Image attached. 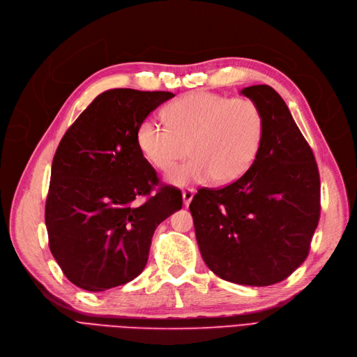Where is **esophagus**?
Listing matches in <instances>:
<instances>
[{
    "label": "esophagus",
    "instance_id": "1",
    "mask_svg": "<svg viewBox=\"0 0 357 357\" xmlns=\"http://www.w3.org/2000/svg\"><path fill=\"white\" fill-rule=\"evenodd\" d=\"M181 196H183V203H184V206L188 208V206L190 205V202H192L193 196H195V190H193V189H185V190H183Z\"/></svg>",
    "mask_w": 357,
    "mask_h": 357
}]
</instances>
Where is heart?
Here are the masks:
<instances>
[{
  "instance_id": "heart-1",
  "label": "heart",
  "mask_w": 357,
  "mask_h": 357,
  "mask_svg": "<svg viewBox=\"0 0 357 357\" xmlns=\"http://www.w3.org/2000/svg\"><path fill=\"white\" fill-rule=\"evenodd\" d=\"M162 116L167 126L154 119H145L138 126L137 145L160 172L190 152V160L167 174L173 185L232 183L247 173L259 154L264 121L250 98L195 91L169 103Z\"/></svg>"
}]
</instances>
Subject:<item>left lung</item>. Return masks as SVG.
<instances>
[{"label":"left lung","mask_w":357,"mask_h":357,"mask_svg":"<svg viewBox=\"0 0 357 357\" xmlns=\"http://www.w3.org/2000/svg\"><path fill=\"white\" fill-rule=\"evenodd\" d=\"M263 114L259 154L247 173L190 203L203 261L220 279L245 286L282 282L305 261L319 219L312 151L283 98L268 86L241 90Z\"/></svg>","instance_id":"obj_1"}]
</instances>
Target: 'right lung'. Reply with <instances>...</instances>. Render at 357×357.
<instances>
[{
	"mask_svg": "<svg viewBox=\"0 0 357 357\" xmlns=\"http://www.w3.org/2000/svg\"><path fill=\"white\" fill-rule=\"evenodd\" d=\"M168 91L101 93L66 130L55 152L46 199L49 248L68 280L103 292L142 273L155 228L181 209L161 188L137 145L138 126Z\"/></svg>",
	"mask_w": 357,
	"mask_h": 357,
	"instance_id": "1",
	"label": "right lung"
}]
</instances>
